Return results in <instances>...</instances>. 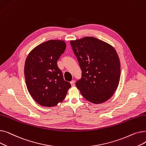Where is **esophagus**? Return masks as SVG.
<instances>
[{
  "label": "esophagus",
  "mask_w": 146,
  "mask_h": 146,
  "mask_svg": "<svg viewBox=\"0 0 146 146\" xmlns=\"http://www.w3.org/2000/svg\"><path fill=\"white\" fill-rule=\"evenodd\" d=\"M70 84H71L72 86H75V84H74V80H72V81L70 82Z\"/></svg>",
  "instance_id": "obj_1"
}]
</instances>
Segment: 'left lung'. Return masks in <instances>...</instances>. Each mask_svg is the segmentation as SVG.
Listing matches in <instances>:
<instances>
[{
	"label": "left lung",
	"mask_w": 146,
	"mask_h": 146,
	"mask_svg": "<svg viewBox=\"0 0 146 146\" xmlns=\"http://www.w3.org/2000/svg\"><path fill=\"white\" fill-rule=\"evenodd\" d=\"M70 44L82 70L76 86L82 96L94 104L108 100L120 79V61L115 50L92 36L71 41Z\"/></svg>",
	"instance_id": "8db88e82"
}]
</instances>
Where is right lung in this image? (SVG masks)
I'll return each instance as SVG.
<instances>
[{
	"label": "right lung",
	"mask_w": 146,
	"mask_h": 146,
	"mask_svg": "<svg viewBox=\"0 0 146 146\" xmlns=\"http://www.w3.org/2000/svg\"><path fill=\"white\" fill-rule=\"evenodd\" d=\"M66 47L64 41L49 40L33 49L26 59L24 74L28 90L43 106H56L71 87L57 64Z\"/></svg>",
	"instance_id": "1"
}]
</instances>
